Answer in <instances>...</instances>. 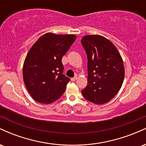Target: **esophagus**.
Returning <instances> with one entry per match:
<instances>
[{
  "label": "esophagus",
  "instance_id": "34e87169",
  "mask_svg": "<svg viewBox=\"0 0 146 146\" xmlns=\"http://www.w3.org/2000/svg\"><path fill=\"white\" fill-rule=\"evenodd\" d=\"M71 81H72V82H75V81H76V80H78V77H77V76H75L74 78H72L71 79Z\"/></svg>",
  "mask_w": 146,
  "mask_h": 146
}]
</instances>
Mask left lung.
I'll return each instance as SVG.
<instances>
[{"instance_id":"obj_1","label":"left lung","mask_w":146,"mask_h":146,"mask_svg":"<svg viewBox=\"0 0 146 146\" xmlns=\"http://www.w3.org/2000/svg\"><path fill=\"white\" fill-rule=\"evenodd\" d=\"M88 59V84L82 93L95 104L111 100L120 90L124 66L119 52L109 40L100 35H87L81 40Z\"/></svg>"}]
</instances>
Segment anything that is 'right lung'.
I'll return each instance as SVG.
<instances>
[{"label": "right lung", "instance_id": "obj_1", "mask_svg": "<svg viewBox=\"0 0 146 146\" xmlns=\"http://www.w3.org/2000/svg\"><path fill=\"white\" fill-rule=\"evenodd\" d=\"M75 39V35L46 33L30 48L23 64V80L35 101L48 104L64 93L70 79L62 74V58Z\"/></svg>", "mask_w": 146, "mask_h": 146}]
</instances>
